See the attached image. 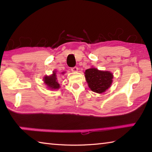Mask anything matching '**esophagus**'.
I'll return each mask as SVG.
<instances>
[{
  "mask_svg": "<svg viewBox=\"0 0 152 152\" xmlns=\"http://www.w3.org/2000/svg\"><path fill=\"white\" fill-rule=\"evenodd\" d=\"M71 70L73 72H77L78 70V68H77V67H74V68H72Z\"/></svg>",
  "mask_w": 152,
  "mask_h": 152,
  "instance_id": "esophagus-1",
  "label": "esophagus"
}]
</instances>
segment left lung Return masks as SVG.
<instances>
[{
  "label": "left lung",
  "mask_w": 152,
  "mask_h": 152,
  "mask_svg": "<svg viewBox=\"0 0 152 152\" xmlns=\"http://www.w3.org/2000/svg\"><path fill=\"white\" fill-rule=\"evenodd\" d=\"M84 76L91 91L99 94L104 92L113 83V74L111 72L99 70L94 67L85 70Z\"/></svg>",
  "instance_id": "obj_1"
}]
</instances>
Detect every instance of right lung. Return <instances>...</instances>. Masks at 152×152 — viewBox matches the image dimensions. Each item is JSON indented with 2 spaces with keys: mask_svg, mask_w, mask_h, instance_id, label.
<instances>
[{
  "mask_svg": "<svg viewBox=\"0 0 152 152\" xmlns=\"http://www.w3.org/2000/svg\"><path fill=\"white\" fill-rule=\"evenodd\" d=\"M65 72H63L61 74H64ZM43 81L46 86L50 90H58L60 88V85L59 84L56 75V70H53L52 74L50 76H45L43 78Z\"/></svg>",
  "mask_w": 152,
  "mask_h": 152,
  "instance_id": "right-lung-1",
  "label": "right lung"
}]
</instances>
